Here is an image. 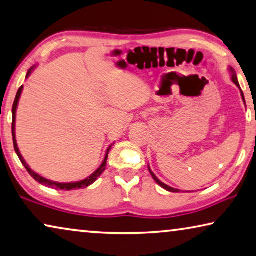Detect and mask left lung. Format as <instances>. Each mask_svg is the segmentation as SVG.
Segmentation results:
<instances>
[{
    "mask_svg": "<svg viewBox=\"0 0 256 256\" xmlns=\"http://www.w3.org/2000/svg\"><path fill=\"white\" fill-rule=\"evenodd\" d=\"M231 70V72H232V82H234L236 85H237L239 88H240V86H239V82H238V79H237V76L234 74V71L232 70V68H230ZM240 92H242V100H244V102H245V98H244V94H242V90H240ZM148 169H150V166H148ZM150 174H152V179H154V180L158 182V184L161 186V188H163L164 190H169V192H174V193H177V192H179V190H177V188H170V186H168V185H166L164 182H162L161 180H160V179L155 176L154 174L152 172V170L150 169Z\"/></svg>",
    "mask_w": 256,
    "mask_h": 256,
    "instance_id": "1",
    "label": "left lung"
}]
</instances>
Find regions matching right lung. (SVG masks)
Returning a JSON list of instances; mask_svg holds the SVG:
<instances>
[{"instance_id":"right-lung-1","label":"right lung","mask_w":256,"mask_h":256,"mask_svg":"<svg viewBox=\"0 0 256 256\" xmlns=\"http://www.w3.org/2000/svg\"><path fill=\"white\" fill-rule=\"evenodd\" d=\"M33 68H30L28 74H26V77H28L30 74V72H32ZM22 86L19 87V90L17 92V95H16V98H14V106H12V139H14V150H16L17 155L19 160H20V162L22 163V166H25V169L28 170V172L32 176L34 179L38 182H40V184H42L44 186H48V188H56V190H79V188H85L87 186H90V184H93V182L96 180V179L101 176L102 172L106 170V158H108V152L110 150V147L108 148V150H106V158L104 160V162H102V164L100 166V168L96 171H94L93 174H90V177H87L86 179H84V180H80L77 182H52L49 180V179H46L44 177H41L40 174H38L34 172V171L30 169V168L28 166V163L25 162V160L22 158V156L20 154V152L18 150V146H17V141H16V132H14V123H16V110H17V106H18V101H19V98H20V94H22Z\"/></svg>"}]
</instances>
